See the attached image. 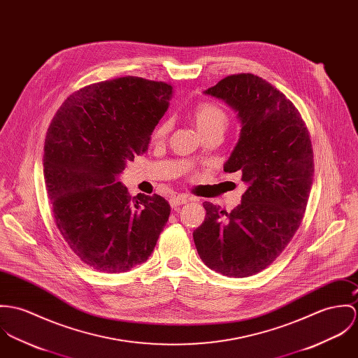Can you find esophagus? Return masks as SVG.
<instances>
[{
  "label": "esophagus",
  "mask_w": 358,
  "mask_h": 358,
  "mask_svg": "<svg viewBox=\"0 0 358 358\" xmlns=\"http://www.w3.org/2000/svg\"><path fill=\"white\" fill-rule=\"evenodd\" d=\"M188 200H189V198H188V196H185V195L171 196V198H170V206L176 208V207H178V206H181V204H185Z\"/></svg>",
  "instance_id": "esophagus-1"
}]
</instances>
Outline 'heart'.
I'll use <instances>...</instances> for the list:
<instances>
[{
	"mask_svg": "<svg viewBox=\"0 0 358 358\" xmlns=\"http://www.w3.org/2000/svg\"><path fill=\"white\" fill-rule=\"evenodd\" d=\"M192 118L201 134L210 131H224L228 123L227 111L214 101H201L195 106ZM170 129V122L163 120L155 127L152 133L154 140H163Z\"/></svg>",
	"mask_w": 358,
	"mask_h": 358,
	"instance_id": "1",
	"label": "heart"
}]
</instances>
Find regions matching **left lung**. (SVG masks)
<instances>
[{"label": "left lung", "mask_w": 358, "mask_h": 358, "mask_svg": "<svg viewBox=\"0 0 358 358\" xmlns=\"http://www.w3.org/2000/svg\"><path fill=\"white\" fill-rule=\"evenodd\" d=\"M206 93L238 111L240 138L224 171H241L248 188L231 213L204 201L194 241L210 269L248 278L273 264L302 222L315 174L310 134L292 101L254 74L225 77Z\"/></svg>", "instance_id": "left-lung-1"}]
</instances>
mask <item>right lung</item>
Returning <instances> with one entry per match:
<instances>
[{
  "label": "right lung",
  "instance_id": "obj_1",
  "mask_svg": "<svg viewBox=\"0 0 358 358\" xmlns=\"http://www.w3.org/2000/svg\"><path fill=\"white\" fill-rule=\"evenodd\" d=\"M173 86L123 77L87 85L64 100L46 131L43 177L55 222L80 261L122 273L152 254L170 204L134 199L117 181L126 162L148 151Z\"/></svg>",
  "mask_w": 358,
  "mask_h": 358
}]
</instances>
